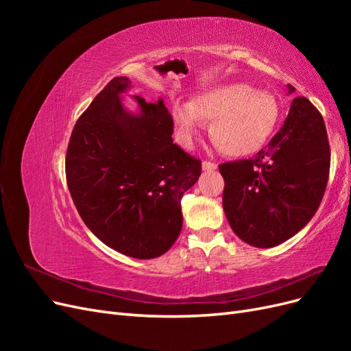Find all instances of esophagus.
Listing matches in <instances>:
<instances>
[{
	"mask_svg": "<svg viewBox=\"0 0 351 351\" xmlns=\"http://www.w3.org/2000/svg\"><path fill=\"white\" fill-rule=\"evenodd\" d=\"M202 168H204L205 171H214V169L218 168V164L212 162V161H204L202 162Z\"/></svg>",
	"mask_w": 351,
	"mask_h": 351,
	"instance_id": "esophagus-1",
	"label": "esophagus"
}]
</instances>
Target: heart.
I'll list each match as a JSON object with an SVG mask.
<instances>
[{"mask_svg":"<svg viewBox=\"0 0 351 351\" xmlns=\"http://www.w3.org/2000/svg\"><path fill=\"white\" fill-rule=\"evenodd\" d=\"M171 119L180 142L190 145L210 124V139L227 156L256 154L269 142L280 121V105L269 92L246 83H230L199 95L192 102H177Z\"/></svg>","mask_w":351,"mask_h":351,"instance_id":"b5f03b06","label":"heart"}]
</instances>
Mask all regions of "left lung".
Masks as SVG:
<instances>
[{
  "label": "left lung",
  "instance_id": "left-lung-1",
  "mask_svg": "<svg viewBox=\"0 0 351 351\" xmlns=\"http://www.w3.org/2000/svg\"><path fill=\"white\" fill-rule=\"evenodd\" d=\"M289 90L294 92L291 84ZM329 165L322 115L309 99L297 97L267 147L253 158L219 165L230 227L254 247H274L289 240L319 208Z\"/></svg>",
  "mask_w": 351,
  "mask_h": 351
}]
</instances>
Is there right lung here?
<instances>
[{"mask_svg":"<svg viewBox=\"0 0 351 351\" xmlns=\"http://www.w3.org/2000/svg\"><path fill=\"white\" fill-rule=\"evenodd\" d=\"M127 77H114L74 124L66 155L71 199L84 224L108 247L136 259L161 256L183 226L182 197L202 162L173 143L164 101L134 97L123 107Z\"/></svg>","mask_w":351,"mask_h":351,"instance_id":"1","label":"right lung"}]
</instances>
